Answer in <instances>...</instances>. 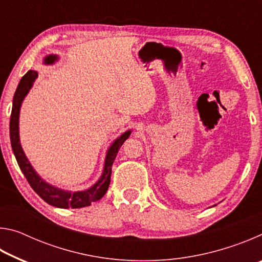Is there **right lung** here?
I'll return each mask as SVG.
<instances>
[{"label":"right lung","mask_w":262,"mask_h":262,"mask_svg":"<svg viewBox=\"0 0 262 262\" xmlns=\"http://www.w3.org/2000/svg\"><path fill=\"white\" fill-rule=\"evenodd\" d=\"M57 55H48L43 59V63L52 64L57 61ZM38 77V73L34 70H29L18 83V86L16 89L14 95V100H12V111L10 117V141L12 151L16 157V161L18 163L21 172H23L26 180L29 181L31 187L40 196L43 201L47 202L48 205L54 206L57 208H82L90 206L92 202L100 200L104 196L105 193L107 192L111 173H112V165L115 157H117L119 149L121 148L128 137L130 135V130H127L123 134L115 140L110 149L107 150L104 164V170L101 173L99 180L91 186L90 188L85 190H78V192H69L61 188L54 187V186L46 183L31 165L29 159L26 158L25 154L21 149L19 142V130H18V122H19V111L21 103H23L26 95L29 94L30 89L32 88L33 83Z\"/></svg>","instance_id":"add662e5"}]
</instances>
